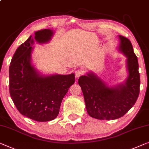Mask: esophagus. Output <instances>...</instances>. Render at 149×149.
<instances>
[{"label": "esophagus", "instance_id": "obj_1", "mask_svg": "<svg viewBox=\"0 0 149 149\" xmlns=\"http://www.w3.org/2000/svg\"><path fill=\"white\" fill-rule=\"evenodd\" d=\"M75 77H76V78H78L79 76H81V75L84 74V71L81 70H77L76 72H75Z\"/></svg>", "mask_w": 149, "mask_h": 149}]
</instances>
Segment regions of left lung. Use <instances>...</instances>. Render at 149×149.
<instances>
[{"label":"left lung","mask_w":149,"mask_h":149,"mask_svg":"<svg viewBox=\"0 0 149 149\" xmlns=\"http://www.w3.org/2000/svg\"><path fill=\"white\" fill-rule=\"evenodd\" d=\"M119 37V49L127 57L129 75L125 84L109 88L92 73L81 75L78 79L86 110L94 118L107 120L119 118L134 105L139 97L141 81L138 59L130 40L121 35Z\"/></svg>","instance_id":"8db88e82"}]
</instances>
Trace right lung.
Here are the masks:
<instances>
[{
  "mask_svg": "<svg viewBox=\"0 0 149 149\" xmlns=\"http://www.w3.org/2000/svg\"><path fill=\"white\" fill-rule=\"evenodd\" d=\"M53 31L35 33L38 43H46ZM30 36L15 52L9 67V92L17 109L21 114L38 122L52 120L57 116L61 104L69 88L75 82V75L42 76L31 64L34 40Z\"/></svg>",
  "mask_w": 149,
  "mask_h": 149,
  "instance_id": "add662e5",
  "label": "right lung"
}]
</instances>
